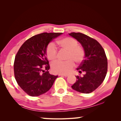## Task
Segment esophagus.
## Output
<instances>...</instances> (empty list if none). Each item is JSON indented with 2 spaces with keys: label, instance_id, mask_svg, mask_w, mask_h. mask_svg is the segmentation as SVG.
Returning <instances> with one entry per match:
<instances>
[{
  "label": "esophagus",
  "instance_id": "obj_1",
  "mask_svg": "<svg viewBox=\"0 0 121 121\" xmlns=\"http://www.w3.org/2000/svg\"><path fill=\"white\" fill-rule=\"evenodd\" d=\"M59 76H65V77H67L68 76V75H67V74H63V73H60V74L59 75Z\"/></svg>",
  "mask_w": 121,
  "mask_h": 121
}]
</instances>
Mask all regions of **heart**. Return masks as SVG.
Masks as SVG:
<instances>
[{
  "label": "heart",
  "instance_id": "obj_1",
  "mask_svg": "<svg viewBox=\"0 0 121 121\" xmlns=\"http://www.w3.org/2000/svg\"><path fill=\"white\" fill-rule=\"evenodd\" d=\"M57 43L63 50L68 52L67 60L65 62L56 61L51 65V68L54 73H70L75 66L74 61L76 63H81L83 61L84 52L83 49L78 46L76 40L71 37H65L59 39ZM46 56L49 60L54 61L57 58V50L53 43H50L47 47Z\"/></svg>",
  "mask_w": 121,
  "mask_h": 121
}]
</instances>
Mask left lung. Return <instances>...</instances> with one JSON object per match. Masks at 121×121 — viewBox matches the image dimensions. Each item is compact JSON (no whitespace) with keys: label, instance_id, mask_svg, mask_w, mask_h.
<instances>
[{"label":"left lung","instance_id":"obj_1","mask_svg":"<svg viewBox=\"0 0 121 121\" xmlns=\"http://www.w3.org/2000/svg\"><path fill=\"white\" fill-rule=\"evenodd\" d=\"M69 36L76 39L84 51L85 58L77 70L84 73L77 76L73 90L83 93H90L97 89L105 78L107 72V59L105 51L97 40L82 33L72 32Z\"/></svg>","mask_w":121,"mask_h":121}]
</instances>
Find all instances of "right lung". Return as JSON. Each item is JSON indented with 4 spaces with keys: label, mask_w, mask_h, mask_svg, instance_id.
Wrapping results in <instances>:
<instances>
[{
    "label": "right lung",
    "mask_w": 121,
    "mask_h": 121,
    "mask_svg": "<svg viewBox=\"0 0 121 121\" xmlns=\"http://www.w3.org/2000/svg\"><path fill=\"white\" fill-rule=\"evenodd\" d=\"M62 33L40 34L28 39L20 48L14 61V75L20 87L31 97L46 93L58 75L50 74L46 48L51 41Z\"/></svg>",
    "instance_id": "obj_1"
}]
</instances>
